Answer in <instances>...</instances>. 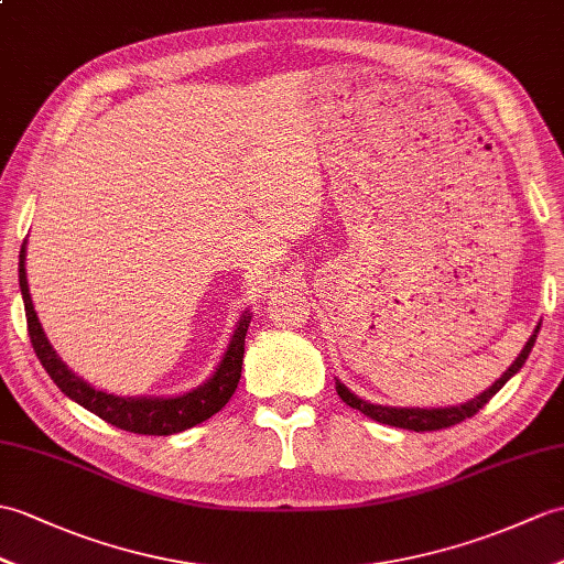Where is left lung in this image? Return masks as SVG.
<instances>
[{"mask_svg": "<svg viewBox=\"0 0 564 564\" xmlns=\"http://www.w3.org/2000/svg\"><path fill=\"white\" fill-rule=\"evenodd\" d=\"M539 329H541V326H535V332L531 334L527 346H523V350L519 352V358L512 365H509V370L500 379H497V382L490 389L482 391V394L476 397L474 401L462 403V405H452V409H391V405H375V403H368V401L358 399L356 394H350V391L341 382H338V379H336V391H338V397L344 399V403L350 405V409H358L360 413H365L368 417H372V421L382 423V425H394V427L415 430V432H430V430L452 427L456 423L466 421V417L476 415L482 409V405H486L497 394V391H500L509 382V379H512L521 370V365L527 362L529 352H531V348L535 344V336H539Z\"/></svg>", "mask_w": 564, "mask_h": 564, "instance_id": "obj_1", "label": "left lung"}]
</instances>
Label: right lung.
Returning <instances> with one entry per match:
<instances>
[{"mask_svg": "<svg viewBox=\"0 0 564 564\" xmlns=\"http://www.w3.org/2000/svg\"><path fill=\"white\" fill-rule=\"evenodd\" d=\"M25 240L21 245L19 254V285L23 295L25 307V322H29V336L37 360L43 362V368L52 377L64 394L78 405H84L86 411L96 413L105 423H110L120 430L134 432V435H175L187 427H194L204 423L206 417L218 413L228 399L235 394L242 372V356H245V334L250 326V312L242 314L232 332L230 344L223 352V360L218 362L216 372L208 377V382L202 387L192 389L189 394H182L175 399H122L105 394L90 384H86L82 377H76L67 365H64L57 352L52 350L47 336L43 332L37 314L33 310V300L29 293V281H25Z\"/></svg>", "mask_w": 564, "mask_h": 564, "instance_id": "right-lung-1", "label": "right lung"}]
</instances>
